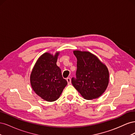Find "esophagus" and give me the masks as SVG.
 <instances>
[{"label":"esophagus","mask_w":135,"mask_h":135,"mask_svg":"<svg viewBox=\"0 0 135 135\" xmlns=\"http://www.w3.org/2000/svg\"><path fill=\"white\" fill-rule=\"evenodd\" d=\"M66 80L68 81V84H70L71 83V79L70 78H68L66 79Z\"/></svg>","instance_id":"esophagus-1"}]
</instances>
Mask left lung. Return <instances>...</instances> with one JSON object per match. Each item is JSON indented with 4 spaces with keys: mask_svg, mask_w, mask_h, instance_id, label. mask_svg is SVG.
I'll list each match as a JSON object with an SVG mask.
<instances>
[{
    "mask_svg": "<svg viewBox=\"0 0 135 135\" xmlns=\"http://www.w3.org/2000/svg\"><path fill=\"white\" fill-rule=\"evenodd\" d=\"M77 59L76 78H72L73 86L85 99L99 97L109 84L108 69L97 57L89 52L74 51Z\"/></svg>",
    "mask_w": 135,
    "mask_h": 135,
    "instance_id": "obj_1",
    "label": "left lung"
}]
</instances>
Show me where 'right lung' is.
Instances as JSON below:
<instances>
[{
	"instance_id": "right-lung-1",
	"label": "right lung",
	"mask_w": 135,
	"mask_h": 135,
	"mask_svg": "<svg viewBox=\"0 0 135 135\" xmlns=\"http://www.w3.org/2000/svg\"><path fill=\"white\" fill-rule=\"evenodd\" d=\"M59 52L55 56L46 52L36 61L30 75L32 89L43 100L52 102L57 100L68 84L60 68L57 66Z\"/></svg>"
}]
</instances>
